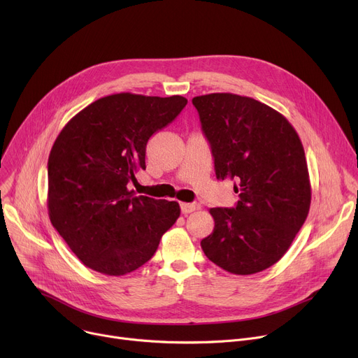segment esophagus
Wrapping results in <instances>:
<instances>
[{"mask_svg": "<svg viewBox=\"0 0 358 358\" xmlns=\"http://www.w3.org/2000/svg\"><path fill=\"white\" fill-rule=\"evenodd\" d=\"M180 209H182V213H185V215H187V213H190V212H194V210H196V209H199V203H186V202H182L180 203Z\"/></svg>", "mask_w": 358, "mask_h": 358, "instance_id": "1", "label": "esophagus"}]
</instances>
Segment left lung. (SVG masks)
Returning a JSON list of instances; mask_svg holds the SVG:
<instances>
[{
	"label": "left lung",
	"instance_id": "obj_1",
	"mask_svg": "<svg viewBox=\"0 0 358 358\" xmlns=\"http://www.w3.org/2000/svg\"><path fill=\"white\" fill-rule=\"evenodd\" d=\"M210 145L216 179L234 180L235 208H210L213 232L201 241L217 266L251 275L278 262L304 225L311 205L306 153L292 124L246 96L192 99Z\"/></svg>",
	"mask_w": 358,
	"mask_h": 358
}]
</instances>
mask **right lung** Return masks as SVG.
I'll return each mask as SVG.
<instances>
[{"mask_svg": "<svg viewBox=\"0 0 358 358\" xmlns=\"http://www.w3.org/2000/svg\"><path fill=\"white\" fill-rule=\"evenodd\" d=\"M187 100L117 93L78 112L48 156L47 208L52 227L86 266L110 277L146 264L180 215L175 201L134 196L146 169L150 136L168 126Z\"/></svg>", "mask_w": 358, "mask_h": 358, "instance_id": "obj_1", "label": "right lung"}]
</instances>
